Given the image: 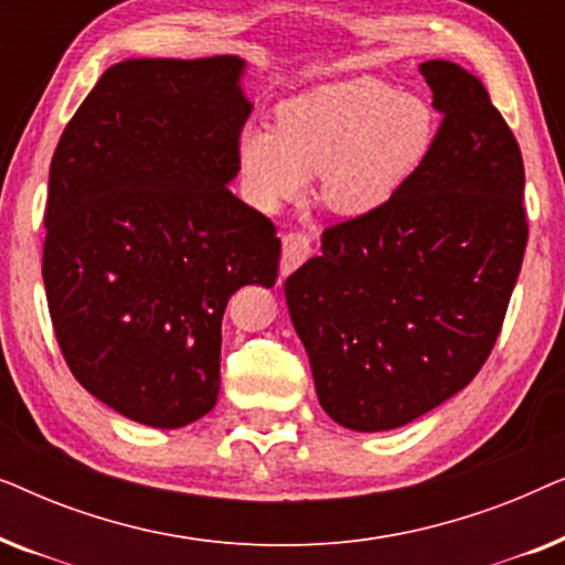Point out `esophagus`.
I'll return each instance as SVG.
<instances>
[{"label":"esophagus","instance_id":"obj_1","mask_svg":"<svg viewBox=\"0 0 565 565\" xmlns=\"http://www.w3.org/2000/svg\"><path fill=\"white\" fill-rule=\"evenodd\" d=\"M308 257H311V238L306 234H298V231H290V234L282 236V275H290L292 269L303 265Z\"/></svg>","mask_w":565,"mask_h":565}]
</instances>
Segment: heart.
I'll return each instance as SVG.
<instances>
[{
  "mask_svg": "<svg viewBox=\"0 0 565 565\" xmlns=\"http://www.w3.org/2000/svg\"><path fill=\"white\" fill-rule=\"evenodd\" d=\"M435 113L381 79L329 82L275 107V130L244 128L238 172L259 211L296 203L319 174L321 203L344 218L381 211L424 164Z\"/></svg>",
  "mask_w": 565,
  "mask_h": 565,
  "instance_id": "obj_1",
  "label": "heart"
}]
</instances>
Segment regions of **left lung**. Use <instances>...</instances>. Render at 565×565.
<instances>
[{
    "instance_id": "1",
    "label": "left lung",
    "mask_w": 565,
    "mask_h": 565,
    "mask_svg": "<svg viewBox=\"0 0 565 565\" xmlns=\"http://www.w3.org/2000/svg\"><path fill=\"white\" fill-rule=\"evenodd\" d=\"M419 72L445 113L424 164L285 280L319 404L354 431L404 427L473 381L527 246L522 153L483 82L443 58Z\"/></svg>"
}]
</instances>
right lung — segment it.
<instances>
[{"mask_svg":"<svg viewBox=\"0 0 565 565\" xmlns=\"http://www.w3.org/2000/svg\"><path fill=\"white\" fill-rule=\"evenodd\" d=\"M244 72L238 56L120 61L51 161L53 331L76 381L146 427L211 412L228 298L277 280L275 226L228 190L254 107Z\"/></svg>","mask_w":565,"mask_h":565,"instance_id":"obj_1","label":"right lung"}]
</instances>
